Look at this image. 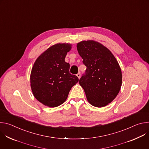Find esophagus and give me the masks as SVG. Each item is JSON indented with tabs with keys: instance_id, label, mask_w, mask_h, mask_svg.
<instances>
[{
	"instance_id": "34e87169",
	"label": "esophagus",
	"mask_w": 149,
	"mask_h": 149,
	"mask_svg": "<svg viewBox=\"0 0 149 149\" xmlns=\"http://www.w3.org/2000/svg\"><path fill=\"white\" fill-rule=\"evenodd\" d=\"M77 76L78 77V78L79 79L80 78V77H81V74H80V72H78L77 74Z\"/></svg>"
}]
</instances>
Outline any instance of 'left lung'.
I'll return each mask as SVG.
<instances>
[{"label": "left lung", "instance_id": "8db88e82", "mask_svg": "<svg viewBox=\"0 0 149 149\" xmlns=\"http://www.w3.org/2000/svg\"><path fill=\"white\" fill-rule=\"evenodd\" d=\"M77 47L87 67L79 79L80 86L92 105L104 107L116 97L121 87L122 74L118 63L110 51L97 42L82 41Z\"/></svg>", "mask_w": 149, "mask_h": 149}]
</instances>
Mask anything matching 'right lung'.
<instances>
[{
	"instance_id": "obj_1",
	"label": "right lung",
	"mask_w": 149,
	"mask_h": 149,
	"mask_svg": "<svg viewBox=\"0 0 149 149\" xmlns=\"http://www.w3.org/2000/svg\"><path fill=\"white\" fill-rule=\"evenodd\" d=\"M71 49L68 44H57L36 60L31 74V87L34 97L49 107L61 105L67 100L78 78L70 73V63L65 61Z\"/></svg>"
}]
</instances>
